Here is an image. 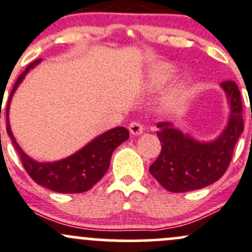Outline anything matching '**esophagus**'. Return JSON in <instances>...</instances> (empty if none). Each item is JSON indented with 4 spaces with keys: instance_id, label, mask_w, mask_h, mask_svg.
Returning <instances> with one entry per match:
<instances>
[{
    "instance_id": "esophagus-1",
    "label": "esophagus",
    "mask_w": 252,
    "mask_h": 252,
    "mask_svg": "<svg viewBox=\"0 0 252 252\" xmlns=\"http://www.w3.org/2000/svg\"><path fill=\"white\" fill-rule=\"evenodd\" d=\"M129 131H130V134L134 135V136H137V135L142 134L144 126H142V124L139 123V122H131V123L129 124Z\"/></svg>"
}]
</instances>
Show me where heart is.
Segmentation results:
<instances>
[{"instance_id":"1","label":"heart","mask_w":252,"mask_h":252,"mask_svg":"<svg viewBox=\"0 0 252 252\" xmlns=\"http://www.w3.org/2000/svg\"><path fill=\"white\" fill-rule=\"evenodd\" d=\"M175 67L168 63H157L148 68L147 86L150 88L157 89L163 87L168 81H170L174 75ZM192 82L190 79L179 81L173 88L169 91L163 100V110L166 112L177 110L187 101L192 93Z\"/></svg>"}]
</instances>
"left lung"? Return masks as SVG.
<instances>
[{
  "label": "left lung",
  "instance_id": "1",
  "mask_svg": "<svg viewBox=\"0 0 252 252\" xmlns=\"http://www.w3.org/2000/svg\"><path fill=\"white\" fill-rule=\"evenodd\" d=\"M221 88L231 111L226 128L215 140L198 141L169 122L157 124L161 151L150 166V173L166 190L180 193L204 189L226 173L235 144L244 130V122L235 82H222Z\"/></svg>",
  "mask_w": 252,
  "mask_h": 252
}]
</instances>
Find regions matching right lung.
Returning <instances> with one entry per match:
<instances>
[{
  "label": "right lung",
  "mask_w": 252,
  "mask_h": 252,
  "mask_svg": "<svg viewBox=\"0 0 252 252\" xmlns=\"http://www.w3.org/2000/svg\"><path fill=\"white\" fill-rule=\"evenodd\" d=\"M42 59L31 63L23 73L18 77L10 92L6 110L7 134L9 135L23 166L26 173L36 184L46 187L50 190L59 193H82L91 189L106 174L110 166L111 156L113 151L122 142L129 139V131L124 126H117L107 130L92 140L89 144L82 147L76 153L57 161H37L29 157L18 145L9 124V105L15 91L28 75L29 71L38 65Z\"/></svg>",
  "instance_id": "right-lung-1"
}]
</instances>
